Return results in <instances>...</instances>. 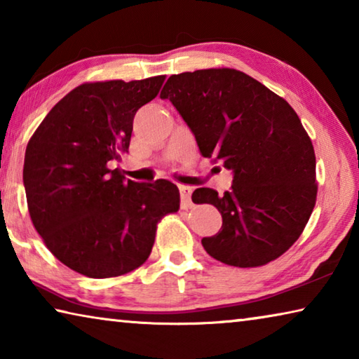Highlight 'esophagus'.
<instances>
[{
    "mask_svg": "<svg viewBox=\"0 0 359 359\" xmlns=\"http://www.w3.org/2000/svg\"><path fill=\"white\" fill-rule=\"evenodd\" d=\"M179 191H180V199H182V203H184V205H190L191 204L190 198H191L193 188L188 187V185H179Z\"/></svg>",
    "mask_w": 359,
    "mask_h": 359,
    "instance_id": "1",
    "label": "esophagus"
}]
</instances>
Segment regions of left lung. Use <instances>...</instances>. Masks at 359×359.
I'll return each mask as SVG.
<instances>
[{
  "label": "left lung",
  "instance_id": "left-lung-1",
  "mask_svg": "<svg viewBox=\"0 0 359 359\" xmlns=\"http://www.w3.org/2000/svg\"><path fill=\"white\" fill-rule=\"evenodd\" d=\"M160 98L177 109L201 155L233 172L223 196L212 188L191 194L222 214V229L201 241L204 250L236 267L263 266L287 252L317 201L313 145L293 107L229 68L174 74Z\"/></svg>",
  "mask_w": 359,
  "mask_h": 359
}]
</instances>
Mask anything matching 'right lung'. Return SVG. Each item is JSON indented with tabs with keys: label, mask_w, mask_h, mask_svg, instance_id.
I'll return each instance as SVG.
<instances>
[{
	"label": "right lung",
	"mask_w": 359,
	"mask_h": 359,
	"mask_svg": "<svg viewBox=\"0 0 359 359\" xmlns=\"http://www.w3.org/2000/svg\"><path fill=\"white\" fill-rule=\"evenodd\" d=\"M165 76L82 83L60 100L29 139L23 185L32 222L53 257L92 278L123 276L149 258L156 223L177 212L179 188L126 180L133 118Z\"/></svg>",
	"instance_id": "add662e5"
}]
</instances>
